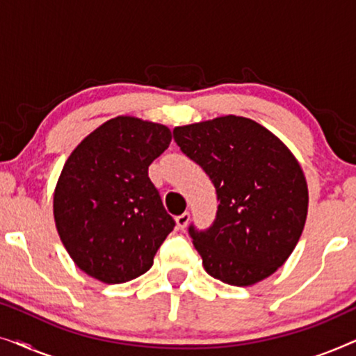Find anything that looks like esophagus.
Wrapping results in <instances>:
<instances>
[{
  "mask_svg": "<svg viewBox=\"0 0 356 356\" xmlns=\"http://www.w3.org/2000/svg\"><path fill=\"white\" fill-rule=\"evenodd\" d=\"M175 220H177V227L179 228V230H184L189 222V212H183L181 216H178Z\"/></svg>",
  "mask_w": 356,
  "mask_h": 356,
  "instance_id": "34e87169",
  "label": "esophagus"
}]
</instances>
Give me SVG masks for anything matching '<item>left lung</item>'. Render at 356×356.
<instances>
[{
  "label": "left lung",
  "mask_w": 356,
  "mask_h": 356,
  "mask_svg": "<svg viewBox=\"0 0 356 356\" xmlns=\"http://www.w3.org/2000/svg\"><path fill=\"white\" fill-rule=\"evenodd\" d=\"M173 138L217 191L212 225H189L207 274L235 286L274 274L308 216V184L295 155L264 126L235 115L177 126Z\"/></svg>",
  "instance_id": "left-lung-1"
}]
</instances>
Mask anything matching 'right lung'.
I'll use <instances>...</instances> for the list:
<instances>
[{
    "mask_svg": "<svg viewBox=\"0 0 356 356\" xmlns=\"http://www.w3.org/2000/svg\"><path fill=\"white\" fill-rule=\"evenodd\" d=\"M167 126L116 116L67 157L53 216L71 259L105 284H123L154 264L175 220L165 211L149 165L170 145Z\"/></svg>",
    "mask_w": 356,
    "mask_h": 356,
    "instance_id": "add662e5",
    "label": "right lung"
}]
</instances>
